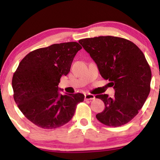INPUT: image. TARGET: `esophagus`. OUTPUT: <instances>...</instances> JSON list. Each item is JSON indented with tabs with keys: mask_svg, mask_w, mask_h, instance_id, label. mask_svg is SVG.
Masks as SVG:
<instances>
[{
	"mask_svg": "<svg viewBox=\"0 0 160 160\" xmlns=\"http://www.w3.org/2000/svg\"><path fill=\"white\" fill-rule=\"evenodd\" d=\"M84 98L85 100H94L95 99V96L94 95H92V94H86Z\"/></svg>",
	"mask_w": 160,
	"mask_h": 160,
	"instance_id": "obj_1",
	"label": "esophagus"
}]
</instances>
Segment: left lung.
<instances>
[{
    "mask_svg": "<svg viewBox=\"0 0 160 160\" xmlns=\"http://www.w3.org/2000/svg\"><path fill=\"white\" fill-rule=\"evenodd\" d=\"M98 65L100 75L110 82L114 97L98 95L105 109L96 118L105 125L119 127L131 121L150 92L152 71L141 49L125 38L99 36L78 41Z\"/></svg>",
    "mask_w": 160,
    "mask_h": 160,
    "instance_id": "obj_1",
    "label": "left lung"
}]
</instances>
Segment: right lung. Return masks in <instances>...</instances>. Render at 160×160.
<instances>
[{"label":"right lung","mask_w":160,"mask_h":160,"mask_svg":"<svg viewBox=\"0 0 160 160\" xmlns=\"http://www.w3.org/2000/svg\"><path fill=\"white\" fill-rule=\"evenodd\" d=\"M82 47L77 42L52 44L30 52L12 78L14 99L28 120L43 129H55L73 117L81 93L60 95L58 84L69 73L73 58Z\"/></svg>","instance_id":"add662e5"}]
</instances>
